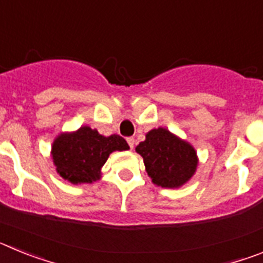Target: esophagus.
Instances as JSON below:
<instances>
[{"label": "esophagus", "instance_id": "34e87169", "mask_svg": "<svg viewBox=\"0 0 263 263\" xmlns=\"http://www.w3.org/2000/svg\"><path fill=\"white\" fill-rule=\"evenodd\" d=\"M126 141H127V143H129L130 148H132V150H133V147H134V143H136V141H134V138H133V137H129V138H127Z\"/></svg>", "mask_w": 263, "mask_h": 263}]
</instances>
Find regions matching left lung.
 <instances>
[{
  "mask_svg": "<svg viewBox=\"0 0 263 263\" xmlns=\"http://www.w3.org/2000/svg\"><path fill=\"white\" fill-rule=\"evenodd\" d=\"M136 152L143 158L153 183L163 188L182 187L196 171L195 148L164 127L150 130Z\"/></svg>",
  "mask_w": 263,
  "mask_h": 263,
  "instance_id": "1",
  "label": "left lung"
}]
</instances>
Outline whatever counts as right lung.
Here are the masks:
<instances>
[{
  "label": "right lung",
  "mask_w": 263,
  "mask_h": 263,
  "mask_svg": "<svg viewBox=\"0 0 263 263\" xmlns=\"http://www.w3.org/2000/svg\"><path fill=\"white\" fill-rule=\"evenodd\" d=\"M124 150H129V145L122 137H104L96 129L81 126L76 132L58 136L51 155L58 174L72 184H80L99 180L109 154Z\"/></svg>",
  "instance_id": "add662e5"
}]
</instances>
